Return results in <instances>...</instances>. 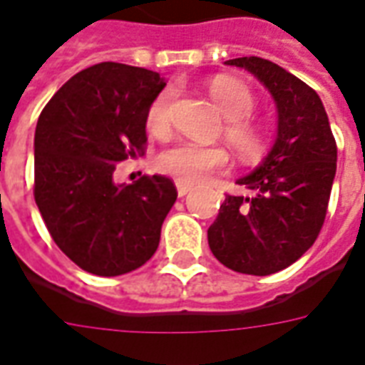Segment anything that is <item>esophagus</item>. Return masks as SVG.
Returning a JSON list of instances; mask_svg holds the SVG:
<instances>
[{
  "instance_id": "1",
  "label": "esophagus",
  "mask_w": 365,
  "mask_h": 365,
  "mask_svg": "<svg viewBox=\"0 0 365 365\" xmlns=\"http://www.w3.org/2000/svg\"><path fill=\"white\" fill-rule=\"evenodd\" d=\"M175 187H178V195L180 197H185L191 191V185H187V183H182V182L175 183Z\"/></svg>"
}]
</instances>
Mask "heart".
<instances>
[{"mask_svg": "<svg viewBox=\"0 0 365 365\" xmlns=\"http://www.w3.org/2000/svg\"><path fill=\"white\" fill-rule=\"evenodd\" d=\"M210 98L226 118L224 137L237 155L244 158H257L267 145L265 128L251 118L255 98L250 86L232 77H217L209 85ZM170 104L172 91L164 88L150 102L145 118L147 131L155 137H164L170 131ZM230 164L228 150L220 145L205 147L191 141L170 145L156 156V166L164 174L182 183H201L212 174L224 172Z\"/></svg>", "mask_w": 365, "mask_h": 365, "instance_id": "heart-1", "label": "heart"}]
</instances>
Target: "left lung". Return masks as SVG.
Masks as SVG:
<instances>
[{
	"instance_id": "left-lung-1",
	"label": "left lung",
	"mask_w": 365,
	"mask_h": 365,
	"mask_svg": "<svg viewBox=\"0 0 365 365\" xmlns=\"http://www.w3.org/2000/svg\"><path fill=\"white\" fill-rule=\"evenodd\" d=\"M269 88L279 133L263 164L237 180L251 197L226 195L210 224L212 255L232 271L265 277L296 263L319 236L336 172V141L323 102L269 59L236 58Z\"/></svg>"
}]
</instances>
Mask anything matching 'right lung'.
<instances>
[{
	"label": "right lung",
	"mask_w": 365,
	"mask_h": 365,
	"mask_svg": "<svg viewBox=\"0 0 365 365\" xmlns=\"http://www.w3.org/2000/svg\"><path fill=\"white\" fill-rule=\"evenodd\" d=\"M158 73L102 61L73 75L46 104L34 133V201L52 240L98 277L145 265L178 199L174 182L114 183L115 164L145 155V118L164 88Z\"/></svg>",
	"instance_id": "add662e5"
}]
</instances>
